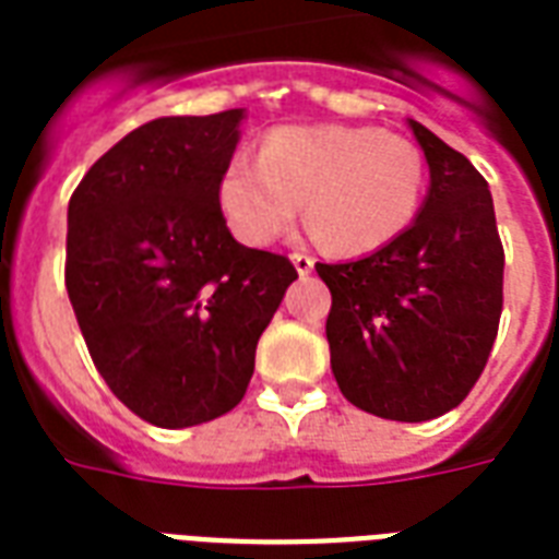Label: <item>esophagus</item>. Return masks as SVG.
Returning a JSON list of instances; mask_svg holds the SVG:
<instances>
[{
    "mask_svg": "<svg viewBox=\"0 0 559 559\" xmlns=\"http://www.w3.org/2000/svg\"><path fill=\"white\" fill-rule=\"evenodd\" d=\"M292 264H295V271L300 276L312 274V267H316V259L307 255V252H292Z\"/></svg>",
    "mask_w": 559,
    "mask_h": 559,
    "instance_id": "obj_1",
    "label": "esophagus"
}]
</instances>
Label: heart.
I'll use <instances>...</instances> for the list:
<instances>
[{
    "instance_id": "b5f03b06",
    "label": "heart",
    "mask_w": 559,
    "mask_h": 559,
    "mask_svg": "<svg viewBox=\"0 0 559 559\" xmlns=\"http://www.w3.org/2000/svg\"><path fill=\"white\" fill-rule=\"evenodd\" d=\"M426 157L405 136L345 124L271 130L259 163L235 157L217 181L229 229L267 247L304 214L336 255H369L405 235L426 195Z\"/></svg>"
}]
</instances>
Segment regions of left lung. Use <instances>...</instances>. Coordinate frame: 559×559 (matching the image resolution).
Returning a JSON list of instances; mask_svg holds the SVG:
<instances>
[{"instance_id": "left-lung-1", "label": "left lung", "mask_w": 559, "mask_h": 559, "mask_svg": "<svg viewBox=\"0 0 559 559\" xmlns=\"http://www.w3.org/2000/svg\"><path fill=\"white\" fill-rule=\"evenodd\" d=\"M429 163L417 219L384 250L316 264L328 283L330 369L342 396L399 423L462 405L486 369L503 309L495 202L464 154L408 118Z\"/></svg>"}]
</instances>
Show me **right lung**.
<instances>
[{"instance_id": "add662e5", "label": "right lung", "mask_w": 559, "mask_h": 559, "mask_svg": "<svg viewBox=\"0 0 559 559\" xmlns=\"http://www.w3.org/2000/svg\"><path fill=\"white\" fill-rule=\"evenodd\" d=\"M247 109L154 118L85 173L64 285L88 354L136 417L187 429L238 405L297 271L231 238L217 181Z\"/></svg>"}]
</instances>
